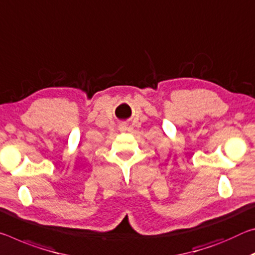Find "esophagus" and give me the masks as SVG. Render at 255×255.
<instances>
[{"label": "esophagus", "mask_w": 255, "mask_h": 255, "mask_svg": "<svg viewBox=\"0 0 255 255\" xmlns=\"http://www.w3.org/2000/svg\"><path fill=\"white\" fill-rule=\"evenodd\" d=\"M121 130H124V128H121Z\"/></svg>", "instance_id": "34e87169"}]
</instances>
